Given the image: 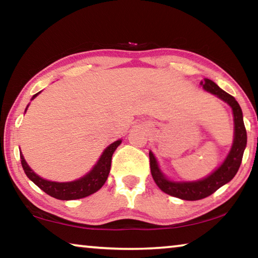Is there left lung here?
I'll use <instances>...</instances> for the list:
<instances>
[{
    "label": "left lung",
    "instance_id": "8db88e82",
    "mask_svg": "<svg viewBox=\"0 0 258 258\" xmlns=\"http://www.w3.org/2000/svg\"><path fill=\"white\" fill-rule=\"evenodd\" d=\"M203 89L221 99L232 109L234 119V138L227 156L215 170L207 175L206 177L197 180H174L170 179L161 170L155 155L149 151V161H151V172L156 185L166 194L177 197L183 201H199L206 198L217 191L225 184L234 178L239 170L242 156H243L245 146H247V131L244 127L243 114L236 102V99L227 92L221 89L212 80L204 79L201 82Z\"/></svg>",
    "mask_w": 258,
    "mask_h": 258
}]
</instances>
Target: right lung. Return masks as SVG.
<instances>
[{
  "instance_id": "obj_1",
  "label": "right lung",
  "mask_w": 258,
  "mask_h": 258,
  "mask_svg": "<svg viewBox=\"0 0 258 258\" xmlns=\"http://www.w3.org/2000/svg\"><path fill=\"white\" fill-rule=\"evenodd\" d=\"M40 92L41 91L37 92L36 95H33L31 101L36 98ZM29 105L30 104L26 106L25 112L26 110H28ZM120 144L121 139H119L107 146L89 172H87L86 175L78 179L71 180V182H54V180H48L40 177L39 175L36 174V172L30 168L21 151H19V154H21V162L23 169H24V172L29 177V179L32 180L39 189L46 192V194L51 196V197L60 199V201H74V199L88 197V196L97 192L103 185H104L110 172L112 155Z\"/></svg>"
}]
</instances>
